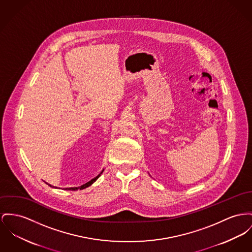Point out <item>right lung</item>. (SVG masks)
<instances>
[{"label":"right lung","mask_w":252,"mask_h":252,"mask_svg":"<svg viewBox=\"0 0 252 252\" xmlns=\"http://www.w3.org/2000/svg\"><path fill=\"white\" fill-rule=\"evenodd\" d=\"M103 171H104V169L101 171L100 173H99V174H98V175H97L95 178H94V179H93V180H91L90 182L86 183L85 185H81V186H79V187H69V188H65V190H74V191H75V190H77V189H80V190H81V189H85V188H87V187L91 186V185H93V184H94V182H95V181H96V180H97V179L100 177L101 174L103 173ZM46 184H47V183H46ZM47 185H49V184H47ZM50 185L51 187H52V188H57V187H55V186H52L51 185Z\"/></svg>","instance_id":"obj_1"}]
</instances>
